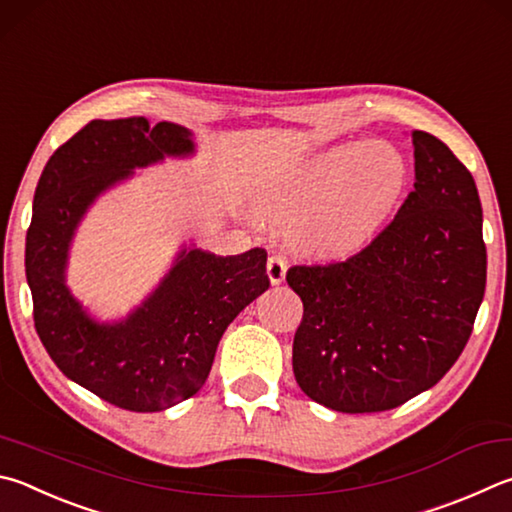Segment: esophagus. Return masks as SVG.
Wrapping results in <instances>:
<instances>
[{
    "label": "esophagus",
    "instance_id": "esophagus-1",
    "mask_svg": "<svg viewBox=\"0 0 512 512\" xmlns=\"http://www.w3.org/2000/svg\"><path fill=\"white\" fill-rule=\"evenodd\" d=\"M286 262H284V257H280V255H273V257H268V262H266V275H268V280H271V284H282L284 282V277H286Z\"/></svg>",
    "mask_w": 512,
    "mask_h": 512
}]
</instances>
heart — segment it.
Segmentation results:
<instances>
[{
    "label": "heart",
    "mask_w": 512,
    "mask_h": 512,
    "mask_svg": "<svg viewBox=\"0 0 512 512\" xmlns=\"http://www.w3.org/2000/svg\"><path fill=\"white\" fill-rule=\"evenodd\" d=\"M412 170L389 141H349L309 154L262 194L273 217L300 219L297 244L322 259L369 246L401 210Z\"/></svg>",
    "instance_id": "obj_1"
}]
</instances>
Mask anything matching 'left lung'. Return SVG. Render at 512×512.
Instances as JSON below:
<instances>
[{
	"mask_svg": "<svg viewBox=\"0 0 512 512\" xmlns=\"http://www.w3.org/2000/svg\"><path fill=\"white\" fill-rule=\"evenodd\" d=\"M414 192L371 244L329 266H293L304 315L293 340L302 392L345 414L385 412L457 362L486 291L475 179L450 147L412 132Z\"/></svg>",
	"mask_w": 512,
	"mask_h": 512,
	"instance_id": "obj_1",
	"label": "left lung"
}]
</instances>
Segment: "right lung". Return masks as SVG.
Segmentation results:
<instances>
[{"label": "right lung", "instance_id": "obj_1", "mask_svg": "<svg viewBox=\"0 0 512 512\" xmlns=\"http://www.w3.org/2000/svg\"><path fill=\"white\" fill-rule=\"evenodd\" d=\"M194 152L190 129L167 120H91L53 152L35 188L26 282L37 336L64 376L129 412H161L197 394L228 324L271 284L262 248L219 257L183 244L125 318L102 322L69 291V250L89 208L134 170Z\"/></svg>", "mask_w": 512, "mask_h": 512}]
</instances>
